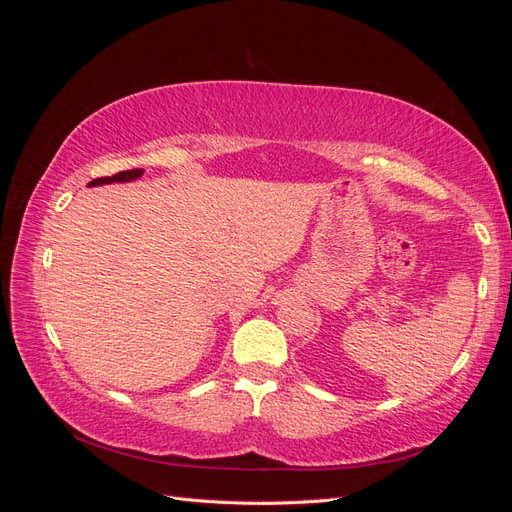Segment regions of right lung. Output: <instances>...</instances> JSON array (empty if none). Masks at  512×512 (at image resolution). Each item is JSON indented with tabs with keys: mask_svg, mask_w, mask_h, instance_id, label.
<instances>
[{
	"mask_svg": "<svg viewBox=\"0 0 512 512\" xmlns=\"http://www.w3.org/2000/svg\"><path fill=\"white\" fill-rule=\"evenodd\" d=\"M145 173L143 168H134V170H121V173L113 175V177H100V179H94L89 181V185H104V183H115V181H134Z\"/></svg>",
	"mask_w": 512,
	"mask_h": 512,
	"instance_id": "obj_1",
	"label": "right lung"
}]
</instances>
